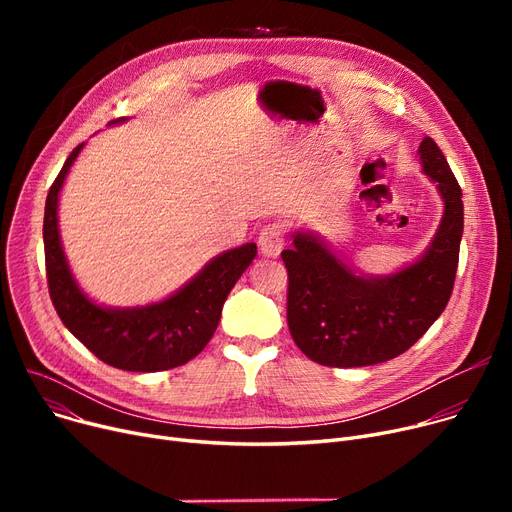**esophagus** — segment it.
Returning <instances> with one entry per match:
<instances>
[{"mask_svg": "<svg viewBox=\"0 0 512 512\" xmlns=\"http://www.w3.org/2000/svg\"><path fill=\"white\" fill-rule=\"evenodd\" d=\"M284 226L282 224H267L259 232V249L265 257H278L284 247Z\"/></svg>", "mask_w": 512, "mask_h": 512, "instance_id": "34e87169", "label": "esophagus"}]
</instances>
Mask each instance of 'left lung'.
<instances>
[{
    "mask_svg": "<svg viewBox=\"0 0 512 512\" xmlns=\"http://www.w3.org/2000/svg\"><path fill=\"white\" fill-rule=\"evenodd\" d=\"M438 184L444 218L427 253L390 278H361L315 236L297 234L282 251L288 272L286 319L301 351L326 367H365L402 355L446 309L463 236V191L436 141L419 147Z\"/></svg>",
    "mask_w": 512,
    "mask_h": 512,
    "instance_id": "8db88e82",
    "label": "left lung"
}]
</instances>
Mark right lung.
Wrapping results in <instances>:
<instances>
[{
	"label": "right lung",
	"instance_id": "obj_1",
	"mask_svg": "<svg viewBox=\"0 0 512 512\" xmlns=\"http://www.w3.org/2000/svg\"><path fill=\"white\" fill-rule=\"evenodd\" d=\"M83 145L72 149L45 201V272L62 324L103 363L124 371H166L195 359L220 324L224 301L257 255L249 242L215 257L205 270L164 303L143 309H101L74 284L58 232V195Z\"/></svg>",
	"mask_w": 512,
	"mask_h": 512
}]
</instances>
